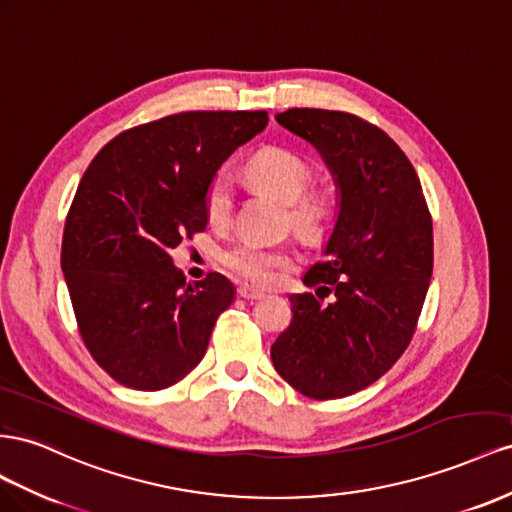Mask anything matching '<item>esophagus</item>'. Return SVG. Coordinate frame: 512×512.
Returning <instances> with one entry per match:
<instances>
[{"label": "esophagus", "mask_w": 512, "mask_h": 512, "mask_svg": "<svg viewBox=\"0 0 512 512\" xmlns=\"http://www.w3.org/2000/svg\"><path fill=\"white\" fill-rule=\"evenodd\" d=\"M238 298H242V300H261V298H264V291H259L255 287H248V285H240L238 287Z\"/></svg>", "instance_id": "1"}]
</instances>
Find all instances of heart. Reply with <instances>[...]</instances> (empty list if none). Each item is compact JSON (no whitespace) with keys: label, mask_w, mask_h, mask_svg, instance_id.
Returning a JSON list of instances; mask_svg holds the SVG:
<instances>
[{"label":"heart","mask_w":512,"mask_h":512,"mask_svg":"<svg viewBox=\"0 0 512 512\" xmlns=\"http://www.w3.org/2000/svg\"><path fill=\"white\" fill-rule=\"evenodd\" d=\"M246 180L259 191L287 203L289 225L306 242H319L328 236L339 212V195L330 184L311 182L313 167L309 158L283 145H266L244 165ZM203 212L214 229H223L231 221L233 191L223 175H216L203 193ZM291 255L251 242H240L221 253V264L238 279L266 285L276 270L291 266Z\"/></svg>","instance_id":"b5f03b06"}]
</instances>
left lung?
Masks as SVG:
<instances>
[{
    "instance_id": "8db88e82",
    "label": "left lung",
    "mask_w": 512,
    "mask_h": 512,
    "mask_svg": "<svg viewBox=\"0 0 512 512\" xmlns=\"http://www.w3.org/2000/svg\"><path fill=\"white\" fill-rule=\"evenodd\" d=\"M276 122L311 141L341 191L326 259L304 274L274 341V369L304 397L343 399L377 382L410 345L433 272V225L410 158L345 111L287 109ZM321 290L333 302L321 305Z\"/></svg>"
}]
</instances>
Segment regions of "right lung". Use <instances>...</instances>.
<instances>
[{"label": "right lung", "instance_id": "1", "mask_svg": "<svg viewBox=\"0 0 512 512\" xmlns=\"http://www.w3.org/2000/svg\"><path fill=\"white\" fill-rule=\"evenodd\" d=\"M268 111H186L128 128L83 173L66 216L62 272L98 367L135 390L178 384L206 354L233 287L188 285L171 253L206 229L203 193Z\"/></svg>", "mask_w": 512, "mask_h": 512}]
</instances>
